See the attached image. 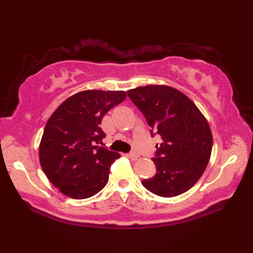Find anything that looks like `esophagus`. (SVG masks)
I'll use <instances>...</instances> for the list:
<instances>
[{"mask_svg":"<svg viewBox=\"0 0 253 253\" xmlns=\"http://www.w3.org/2000/svg\"><path fill=\"white\" fill-rule=\"evenodd\" d=\"M127 156L130 158V160H132V161H136V160H138V154L137 153H135V152H131V153H129V154H127Z\"/></svg>","mask_w":253,"mask_h":253,"instance_id":"1","label":"esophagus"}]
</instances>
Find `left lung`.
<instances>
[{"label": "left lung", "instance_id": "1", "mask_svg": "<svg viewBox=\"0 0 253 253\" xmlns=\"http://www.w3.org/2000/svg\"><path fill=\"white\" fill-rule=\"evenodd\" d=\"M127 93L162 139L153 158L155 176L144 179L143 185L163 198L185 193L211 157L213 137L207 118L190 98L169 85L148 84Z\"/></svg>", "mask_w": 253, "mask_h": 253}]
</instances>
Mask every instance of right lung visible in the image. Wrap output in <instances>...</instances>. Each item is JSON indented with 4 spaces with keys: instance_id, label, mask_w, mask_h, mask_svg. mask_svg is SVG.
<instances>
[{
    "instance_id": "1",
    "label": "right lung",
    "mask_w": 253,
    "mask_h": 253,
    "mask_svg": "<svg viewBox=\"0 0 253 253\" xmlns=\"http://www.w3.org/2000/svg\"><path fill=\"white\" fill-rule=\"evenodd\" d=\"M126 91L84 90L68 98L51 115L39 146L41 168L53 185L69 198H91L108 182L118 153L97 146L106 134L105 115L125 100Z\"/></svg>"
}]
</instances>
